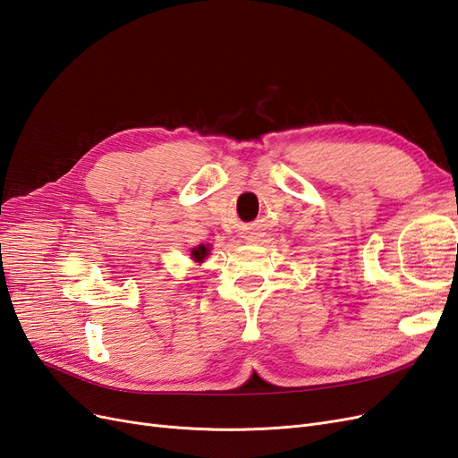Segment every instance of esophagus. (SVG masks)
I'll use <instances>...</instances> for the list:
<instances>
[{
    "label": "esophagus",
    "instance_id": "34e87169",
    "mask_svg": "<svg viewBox=\"0 0 458 458\" xmlns=\"http://www.w3.org/2000/svg\"><path fill=\"white\" fill-rule=\"evenodd\" d=\"M242 237H244V241H248V242H258L261 234L256 233V231H246V233L242 234Z\"/></svg>",
    "mask_w": 458,
    "mask_h": 458
}]
</instances>
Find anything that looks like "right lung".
<instances>
[{
    "label": "right lung",
    "mask_w": 458,
    "mask_h": 458,
    "mask_svg": "<svg viewBox=\"0 0 458 458\" xmlns=\"http://www.w3.org/2000/svg\"><path fill=\"white\" fill-rule=\"evenodd\" d=\"M210 250H212L210 244H199L197 248H192L191 250V258L197 263H202L208 258V254H210Z\"/></svg>",
    "instance_id": "obj_1"
}]
</instances>
